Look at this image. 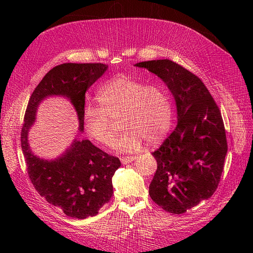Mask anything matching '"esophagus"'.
<instances>
[{"label": "esophagus", "instance_id": "obj_1", "mask_svg": "<svg viewBox=\"0 0 253 253\" xmlns=\"http://www.w3.org/2000/svg\"><path fill=\"white\" fill-rule=\"evenodd\" d=\"M135 158H136L135 156H125V157L121 158V163L124 164V165H126V164H128V163L134 162Z\"/></svg>", "mask_w": 253, "mask_h": 253}]
</instances>
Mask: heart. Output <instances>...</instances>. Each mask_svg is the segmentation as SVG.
Segmentation results:
<instances>
[{
    "label": "heart",
    "instance_id": "1",
    "mask_svg": "<svg viewBox=\"0 0 253 253\" xmlns=\"http://www.w3.org/2000/svg\"><path fill=\"white\" fill-rule=\"evenodd\" d=\"M99 105H87L83 127L91 140L110 147L116 137L114 120L120 118L125 128L116 148L125 152L139 150L143 140L157 144L169 132L173 106L169 94L160 85H148L127 76L114 77L99 88Z\"/></svg>",
    "mask_w": 253,
    "mask_h": 253
}]
</instances>
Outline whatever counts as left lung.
<instances>
[{
	"label": "left lung",
	"mask_w": 253,
	"mask_h": 253,
	"mask_svg": "<svg viewBox=\"0 0 253 253\" xmlns=\"http://www.w3.org/2000/svg\"><path fill=\"white\" fill-rule=\"evenodd\" d=\"M167 84L177 106V126L152 155L157 162L149 194L168 212L185 213L215 192L228 151L216 102L196 75L171 60L135 64Z\"/></svg>",
	"instance_id": "8db88e82"
}]
</instances>
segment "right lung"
<instances>
[{
  "instance_id": "right-lung-1",
  "label": "right lung",
  "mask_w": 253,
  "mask_h": 253,
  "mask_svg": "<svg viewBox=\"0 0 253 253\" xmlns=\"http://www.w3.org/2000/svg\"><path fill=\"white\" fill-rule=\"evenodd\" d=\"M102 63H63L44 76L29 98L21 131V147L29 179L46 202L59 207L67 216L79 219L95 216L113 195L112 177L121 166L118 157L109 155L89 140H75L56 160L35 156L27 133L36 119L38 105L45 97L62 95L71 99L83 131L85 93L106 71Z\"/></svg>"
}]
</instances>
